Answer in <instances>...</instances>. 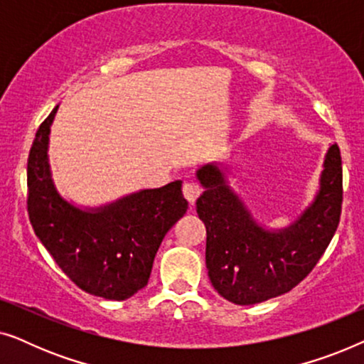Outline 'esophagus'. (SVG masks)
<instances>
[{
    "label": "esophagus",
    "instance_id": "esophagus-1",
    "mask_svg": "<svg viewBox=\"0 0 364 364\" xmlns=\"http://www.w3.org/2000/svg\"><path fill=\"white\" fill-rule=\"evenodd\" d=\"M182 192H183V197H186L187 200L193 205V203H196V200L198 198V196L202 193V186L196 181H187V182H183Z\"/></svg>",
    "mask_w": 364,
    "mask_h": 364
}]
</instances>
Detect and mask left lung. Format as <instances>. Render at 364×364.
<instances>
[{"instance_id":"1","label":"left lung","mask_w":364,"mask_h":364,"mask_svg":"<svg viewBox=\"0 0 364 364\" xmlns=\"http://www.w3.org/2000/svg\"><path fill=\"white\" fill-rule=\"evenodd\" d=\"M197 178L205 187L197 198V213L207 228L208 278L218 295L235 305H255L296 287L315 268L340 223L343 168L338 144L328 149L315 200L283 230L258 225L217 166L200 167Z\"/></svg>"}]
</instances>
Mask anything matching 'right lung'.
<instances>
[{
  "label": "right lung",
  "mask_w": 364,
  "mask_h": 364,
  "mask_svg": "<svg viewBox=\"0 0 364 364\" xmlns=\"http://www.w3.org/2000/svg\"><path fill=\"white\" fill-rule=\"evenodd\" d=\"M44 119L28 157V213L33 230L59 268L91 295L126 300L147 285L154 257L173 223L187 212L182 182L147 188L94 210L59 196L48 164Z\"/></svg>",
  "instance_id": "add662e5"
}]
</instances>
